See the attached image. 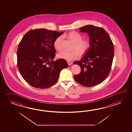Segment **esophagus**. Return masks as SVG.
<instances>
[{
	"label": "esophagus",
	"mask_w": 132,
	"mask_h": 132,
	"mask_svg": "<svg viewBox=\"0 0 132 132\" xmlns=\"http://www.w3.org/2000/svg\"><path fill=\"white\" fill-rule=\"evenodd\" d=\"M67 62L68 65H70L72 64V62H71V61H67Z\"/></svg>",
	"instance_id": "esophagus-1"
}]
</instances>
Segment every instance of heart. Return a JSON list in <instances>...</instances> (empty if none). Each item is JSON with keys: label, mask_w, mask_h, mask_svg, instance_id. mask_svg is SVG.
<instances>
[{"label": "heart", "mask_w": 132, "mask_h": 132, "mask_svg": "<svg viewBox=\"0 0 132 132\" xmlns=\"http://www.w3.org/2000/svg\"><path fill=\"white\" fill-rule=\"evenodd\" d=\"M65 37L74 43L72 51H62L57 54V56L61 59L67 61L77 59L79 56H83L90 50L91 42L88 39H82L81 34L76 31H72L65 35ZM54 48L57 51H62V38L61 36L57 37L53 43Z\"/></svg>", "instance_id": "1"}]
</instances>
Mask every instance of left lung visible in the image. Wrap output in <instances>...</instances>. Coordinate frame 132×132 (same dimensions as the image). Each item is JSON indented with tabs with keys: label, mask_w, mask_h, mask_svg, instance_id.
<instances>
[{
	"label": "left lung",
	"mask_w": 132,
	"mask_h": 132,
	"mask_svg": "<svg viewBox=\"0 0 132 132\" xmlns=\"http://www.w3.org/2000/svg\"><path fill=\"white\" fill-rule=\"evenodd\" d=\"M79 30L89 34L91 46L80 61L73 62L81 69L74 79L81 85L93 87L101 84L109 76L114 57V45L103 28L87 25Z\"/></svg>",
	"instance_id": "obj_1"
}]
</instances>
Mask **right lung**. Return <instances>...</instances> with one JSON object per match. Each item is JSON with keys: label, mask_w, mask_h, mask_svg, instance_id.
I'll return each mask as SVG.
<instances>
[{"label": "right lung", "mask_w": 132, "mask_h": 132, "mask_svg": "<svg viewBox=\"0 0 132 132\" xmlns=\"http://www.w3.org/2000/svg\"><path fill=\"white\" fill-rule=\"evenodd\" d=\"M63 32L46 29L28 31L19 43L17 64L22 78L32 87L46 89L55 84L60 71L68 67L65 59L54 61L53 43Z\"/></svg>", "instance_id": "obj_1"}]
</instances>
